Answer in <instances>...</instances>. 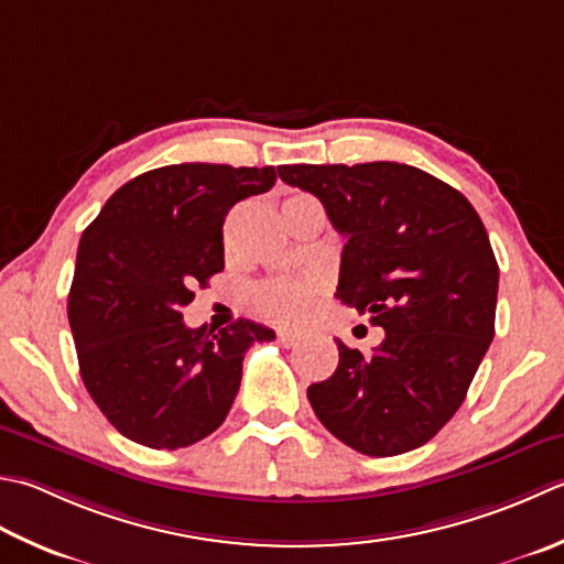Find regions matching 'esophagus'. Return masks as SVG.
<instances>
[{"instance_id":"obj_1","label":"esophagus","mask_w":564,"mask_h":564,"mask_svg":"<svg viewBox=\"0 0 564 564\" xmlns=\"http://www.w3.org/2000/svg\"><path fill=\"white\" fill-rule=\"evenodd\" d=\"M275 339H279L283 347H295L297 341H301V335L291 333V329H279V333H275Z\"/></svg>"}]
</instances>
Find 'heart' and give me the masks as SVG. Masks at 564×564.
<instances>
[{
  "mask_svg": "<svg viewBox=\"0 0 564 564\" xmlns=\"http://www.w3.org/2000/svg\"><path fill=\"white\" fill-rule=\"evenodd\" d=\"M323 293L319 279H273L251 289V301L261 315L273 323L297 325L311 315L317 295Z\"/></svg>",
  "mask_w": 564,
  "mask_h": 564,
  "instance_id": "1",
  "label": "heart"
}]
</instances>
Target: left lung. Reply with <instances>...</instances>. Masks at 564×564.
<instances>
[{"label":"left lung","mask_w":564,"mask_h":564,"mask_svg":"<svg viewBox=\"0 0 564 564\" xmlns=\"http://www.w3.org/2000/svg\"><path fill=\"white\" fill-rule=\"evenodd\" d=\"M347 237L337 297L386 329L369 357L337 339L335 373L307 389L329 433L369 457L425 445L457 413L494 339L499 263L465 195L393 161L281 165Z\"/></svg>","instance_id":"obj_1"}]
</instances>
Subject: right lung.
<instances>
[{
    "mask_svg": "<svg viewBox=\"0 0 564 564\" xmlns=\"http://www.w3.org/2000/svg\"><path fill=\"white\" fill-rule=\"evenodd\" d=\"M273 183V165H163L121 185L83 231L68 295L77 364L124 437L178 449L213 435L235 403L245 351L275 337L251 319L217 333L183 323L197 285L225 269L227 213Z\"/></svg>",
    "mask_w": 564,
    "mask_h": 564,
    "instance_id": "right-lung-1",
    "label": "right lung"
}]
</instances>
